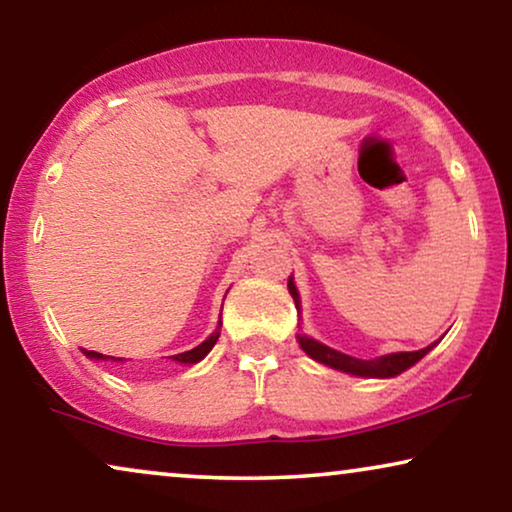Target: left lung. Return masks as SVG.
Segmentation results:
<instances>
[{
    "label": "left lung",
    "instance_id": "8db88e82",
    "mask_svg": "<svg viewBox=\"0 0 512 512\" xmlns=\"http://www.w3.org/2000/svg\"><path fill=\"white\" fill-rule=\"evenodd\" d=\"M288 291H291V295H293L295 307H300V295H298V288H295V284H293V279H288ZM298 342L302 346V351H305L309 358L323 362V365H328L332 369H339V372L355 374V376H372V379H388V376L402 374L404 369L416 365L420 358H425L427 351H432L434 348V344H432L427 348H420V351L390 353V355H383V358L360 360V358H353V355L339 353V351H335V348L325 346L321 342H316V339H309L305 335H298Z\"/></svg>",
    "mask_w": 512,
    "mask_h": 512
}]
</instances>
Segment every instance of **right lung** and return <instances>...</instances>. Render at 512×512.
I'll return each instance as SVG.
<instances>
[{"label": "right lung", "mask_w": 512, "mask_h": 512, "mask_svg": "<svg viewBox=\"0 0 512 512\" xmlns=\"http://www.w3.org/2000/svg\"><path fill=\"white\" fill-rule=\"evenodd\" d=\"M217 339H219V332H214V335L207 337L203 344H198L196 348H191V351L170 355V358L177 360V362H184V365H194V362L203 360L205 355L212 351V346L217 344ZM85 355H87V358H94V360H108L110 358V355H103V353H96V351H85ZM110 360H113V358H110Z\"/></svg>", "instance_id": "1"}]
</instances>
